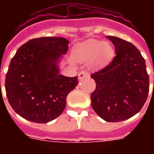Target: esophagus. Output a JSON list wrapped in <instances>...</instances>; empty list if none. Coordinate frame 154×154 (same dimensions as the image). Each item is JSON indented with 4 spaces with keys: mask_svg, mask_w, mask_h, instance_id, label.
<instances>
[{
    "mask_svg": "<svg viewBox=\"0 0 154 154\" xmlns=\"http://www.w3.org/2000/svg\"><path fill=\"white\" fill-rule=\"evenodd\" d=\"M89 76V73L86 72V71H81V72L78 73V78L80 80L82 79V78H84V77H86Z\"/></svg>",
    "mask_w": 154,
    "mask_h": 154,
    "instance_id": "1",
    "label": "esophagus"
}]
</instances>
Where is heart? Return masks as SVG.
Instances as JSON below:
<instances>
[{
	"label": "heart",
	"instance_id": "1",
	"mask_svg": "<svg viewBox=\"0 0 154 154\" xmlns=\"http://www.w3.org/2000/svg\"><path fill=\"white\" fill-rule=\"evenodd\" d=\"M114 54L113 47L109 42L90 41L80 45L74 50L75 58L80 61H90L92 67H104L109 62ZM73 62V57H70Z\"/></svg>",
	"mask_w": 154,
	"mask_h": 154
}]
</instances>
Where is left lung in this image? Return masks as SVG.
Listing matches in <instances>:
<instances>
[{"label":"left lung","instance_id":"obj_1","mask_svg":"<svg viewBox=\"0 0 154 154\" xmlns=\"http://www.w3.org/2000/svg\"><path fill=\"white\" fill-rule=\"evenodd\" d=\"M106 37L114 45L116 56L109 65L90 76L96 82L91 105L106 122H122L143 107L149 79L145 59L134 45L119 37Z\"/></svg>","mask_w":154,"mask_h":154}]
</instances>
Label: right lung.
I'll return each instance as SVG.
<instances>
[{"mask_svg":"<svg viewBox=\"0 0 154 154\" xmlns=\"http://www.w3.org/2000/svg\"><path fill=\"white\" fill-rule=\"evenodd\" d=\"M64 37H40L19 48L5 77L8 101L18 115L36 123L60 116L66 97L78 83L77 77L59 73L58 61L69 48Z\"/></svg>","mask_w":154,"mask_h":154,"instance_id":"right-lung-1","label":"right lung"}]
</instances>
